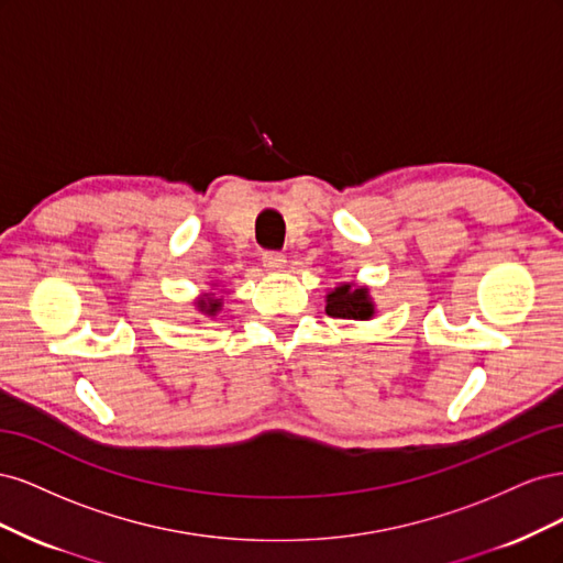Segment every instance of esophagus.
<instances>
[{
	"instance_id": "esophagus-1",
	"label": "esophagus",
	"mask_w": 563,
	"mask_h": 563,
	"mask_svg": "<svg viewBox=\"0 0 563 563\" xmlns=\"http://www.w3.org/2000/svg\"><path fill=\"white\" fill-rule=\"evenodd\" d=\"M286 258L279 253V251H265L263 253V265L269 269V272H279L284 267Z\"/></svg>"
}]
</instances>
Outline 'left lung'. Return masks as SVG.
<instances>
[{"label":"left lung","instance_id":"1","mask_svg":"<svg viewBox=\"0 0 563 563\" xmlns=\"http://www.w3.org/2000/svg\"><path fill=\"white\" fill-rule=\"evenodd\" d=\"M327 314L338 319H371L373 305L366 288H352L350 284L338 286L327 296Z\"/></svg>","mask_w":563,"mask_h":563}]
</instances>
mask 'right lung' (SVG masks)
<instances>
[{"mask_svg":"<svg viewBox=\"0 0 563 563\" xmlns=\"http://www.w3.org/2000/svg\"><path fill=\"white\" fill-rule=\"evenodd\" d=\"M199 310L207 312V314H216V310H220V300H201L199 302Z\"/></svg>","mask_w":563,"mask_h":563,"instance_id":"obj_1","label":"right lung"}]
</instances>
